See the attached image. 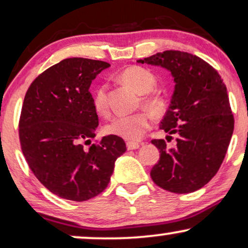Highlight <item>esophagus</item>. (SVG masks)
Here are the masks:
<instances>
[{
    "mask_svg": "<svg viewBox=\"0 0 248 248\" xmlns=\"http://www.w3.org/2000/svg\"><path fill=\"white\" fill-rule=\"evenodd\" d=\"M126 147L129 151H132V149H138L140 147V145L138 142H132V141H129L126 143Z\"/></svg>",
    "mask_w": 248,
    "mask_h": 248,
    "instance_id": "esophagus-1",
    "label": "esophagus"
}]
</instances>
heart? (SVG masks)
<instances>
[{
  "mask_svg": "<svg viewBox=\"0 0 248 248\" xmlns=\"http://www.w3.org/2000/svg\"><path fill=\"white\" fill-rule=\"evenodd\" d=\"M119 80L130 86L137 94L141 96V103L149 111L158 114L164 109V100L160 95L151 92L156 85V78L148 70L140 66H130L118 75ZM93 106L99 115L108 114L107 102V87L100 85L93 93ZM152 124V116L146 111H140L133 115L115 116L107 123L105 132L111 136H117L130 141L141 139Z\"/></svg>",
  "mask_w": 248,
  "mask_h": 248,
  "instance_id": "1",
  "label": "heart"
}]
</instances>
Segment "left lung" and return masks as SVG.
Masks as SVG:
<instances>
[{
	"instance_id": "8db88e82",
	"label": "left lung",
	"mask_w": 248,
	"mask_h": 248,
	"mask_svg": "<svg viewBox=\"0 0 248 248\" xmlns=\"http://www.w3.org/2000/svg\"><path fill=\"white\" fill-rule=\"evenodd\" d=\"M137 62L167 69L175 81L160 129L170 141L175 136L176 143L169 147L166 140H152L160 151L153 182L172 193L197 191L216 175L233 133L227 86L212 65L185 51L166 50Z\"/></svg>"
}]
</instances>
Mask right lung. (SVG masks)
Here are the masks:
<instances>
[{"mask_svg": "<svg viewBox=\"0 0 248 248\" xmlns=\"http://www.w3.org/2000/svg\"><path fill=\"white\" fill-rule=\"evenodd\" d=\"M110 64L72 57L50 66L26 92L19 140L30 169L57 197L86 201L106 189L115 161L126 151L117 136L103 137L90 149L99 117L92 81Z\"/></svg>", "mask_w": 248, "mask_h": 248, "instance_id": "add662e5", "label": "right lung"}]
</instances>
